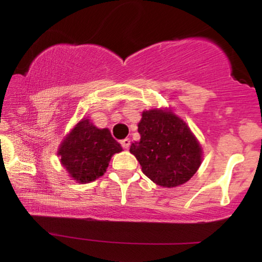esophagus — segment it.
I'll use <instances>...</instances> for the list:
<instances>
[{"label": "esophagus", "instance_id": "obj_1", "mask_svg": "<svg viewBox=\"0 0 262 262\" xmlns=\"http://www.w3.org/2000/svg\"><path fill=\"white\" fill-rule=\"evenodd\" d=\"M121 144H122L123 149L128 150L129 146H130V139H129V138H125V139H123V140L121 141Z\"/></svg>", "mask_w": 262, "mask_h": 262}]
</instances>
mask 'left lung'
<instances>
[{
    "label": "left lung",
    "instance_id": "8db88e82",
    "mask_svg": "<svg viewBox=\"0 0 262 262\" xmlns=\"http://www.w3.org/2000/svg\"><path fill=\"white\" fill-rule=\"evenodd\" d=\"M140 140L129 151L141 170L162 187L187 182L202 162V148L181 118L167 110L144 111L138 124Z\"/></svg>",
    "mask_w": 262,
    "mask_h": 262
}]
</instances>
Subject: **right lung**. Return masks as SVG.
<instances>
[{
  "mask_svg": "<svg viewBox=\"0 0 262 262\" xmlns=\"http://www.w3.org/2000/svg\"><path fill=\"white\" fill-rule=\"evenodd\" d=\"M122 151L110 129H98L90 119H81L58 150L62 166L76 182L89 183L106 172L111 158Z\"/></svg>",
  "mask_w": 262,
  "mask_h": 262,
  "instance_id": "right-lung-1",
  "label": "right lung"
}]
</instances>
